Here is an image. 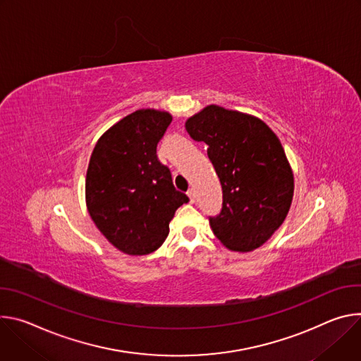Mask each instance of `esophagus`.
Instances as JSON below:
<instances>
[{"label":"esophagus","instance_id":"obj_1","mask_svg":"<svg viewBox=\"0 0 361 361\" xmlns=\"http://www.w3.org/2000/svg\"><path fill=\"white\" fill-rule=\"evenodd\" d=\"M188 196H189V199H190V202L193 204V202H195V199H196V192H195V189H192V188H190V189L188 190Z\"/></svg>","mask_w":361,"mask_h":361}]
</instances>
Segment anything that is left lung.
<instances>
[{"mask_svg":"<svg viewBox=\"0 0 361 361\" xmlns=\"http://www.w3.org/2000/svg\"><path fill=\"white\" fill-rule=\"evenodd\" d=\"M185 128L208 145L222 185V209L209 216L215 236L232 251L259 248L293 202L294 175L281 142L261 118L216 104L189 117Z\"/></svg>","mask_w":361,"mask_h":361,"instance_id":"left-lung-1","label":"left lung"}]
</instances>
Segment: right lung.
I'll list each match as a JSON object with an SVG mask.
<instances>
[{"label": "right lung", "mask_w": 361, "mask_h": 361, "mask_svg": "<svg viewBox=\"0 0 361 361\" xmlns=\"http://www.w3.org/2000/svg\"><path fill=\"white\" fill-rule=\"evenodd\" d=\"M172 116L136 110L97 140L86 175L89 214L107 241L128 255H147L165 243L169 222L189 197L176 190L156 147Z\"/></svg>", "instance_id": "obj_1"}]
</instances>
